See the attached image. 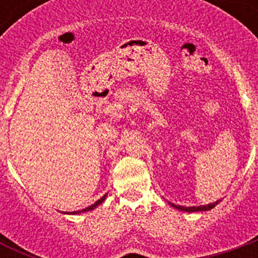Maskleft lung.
Here are the masks:
<instances>
[{
    "label": "left lung",
    "instance_id": "8db88e82",
    "mask_svg": "<svg viewBox=\"0 0 258 258\" xmlns=\"http://www.w3.org/2000/svg\"><path fill=\"white\" fill-rule=\"evenodd\" d=\"M220 202H221V200H217V202L211 203V204H206V206H199V207H182V206H175V204H173V203H169V204L173 207V208L178 209V211L188 212V213H192V212H206V211H211V209H213L214 207L217 206V204H218V203H220Z\"/></svg>",
    "mask_w": 258,
    "mask_h": 258
}]
</instances>
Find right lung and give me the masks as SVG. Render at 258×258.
Listing matches in <instances>:
<instances>
[{
	"label": "right lung",
	"mask_w": 258,
	"mask_h": 258,
	"mask_svg": "<svg viewBox=\"0 0 258 258\" xmlns=\"http://www.w3.org/2000/svg\"><path fill=\"white\" fill-rule=\"evenodd\" d=\"M106 197H107V194H106V195H103V197H102L101 199H99V200H97V202H95L94 204H92V206L88 207V208L83 209V211H76V212H64V213H66V214H80V213H85V212H89V211H93V209L97 208L98 206H101L102 203H103L104 200H106Z\"/></svg>",
	"instance_id": "1"
}]
</instances>
